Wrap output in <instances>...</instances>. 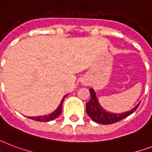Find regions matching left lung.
Wrapping results in <instances>:
<instances>
[{
  "label": "left lung",
  "instance_id": "1",
  "mask_svg": "<svg viewBox=\"0 0 152 152\" xmlns=\"http://www.w3.org/2000/svg\"><path fill=\"white\" fill-rule=\"evenodd\" d=\"M90 94H91V99L86 104V111L89 117L94 122L101 124H112L115 123L119 122L123 119L127 117L130 115L137 109L140 104H138L135 107H133L131 111H128L127 112L120 113V114H115V113H112V112H107L104 110L103 107L100 106L99 104V101L97 99L96 92L92 88L89 89Z\"/></svg>",
  "mask_w": 152,
  "mask_h": 152
}]
</instances>
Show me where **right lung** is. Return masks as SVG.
<instances>
[{"mask_svg": "<svg viewBox=\"0 0 152 152\" xmlns=\"http://www.w3.org/2000/svg\"><path fill=\"white\" fill-rule=\"evenodd\" d=\"M68 95H66L64 96L63 97V99L61 100V104L59 105V107L56 108V110H55L53 113H51L49 115H42V116H31L29 117L30 119H32L33 120H36V121H40V122H48V121H51V120H55L56 118H57L61 113V111H62V104H63V102H64V99Z\"/></svg>", "mask_w": 152, "mask_h": 152, "instance_id": "right-lung-1", "label": "right lung"}]
</instances>
